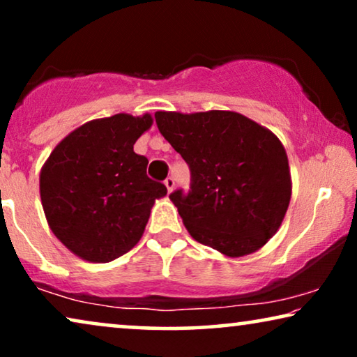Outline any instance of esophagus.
Returning a JSON list of instances; mask_svg holds the SVG:
<instances>
[{"mask_svg":"<svg viewBox=\"0 0 357 357\" xmlns=\"http://www.w3.org/2000/svg\"><path fill=\"white\" fill-rule=\"evenodd\" d=\"M164 185H165V187H167V192L172 193L174 188H175V180L172 177H167V178H165Z\"/></svg>","mask_w":357,"mask_h":357,"instance_id":"34e87169","label":"esophagus"}]
</instances>
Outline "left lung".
Masks as SVG:
<instances>
[{
  "mask_svg": "<svg viewBox=\"0 0 357 357\" xmlns=\"http://www.w3.org/2000/svg\"><path fill=\"white\" fill-rule=\"evenodd\" d=\"M154 116L192 172L190 193L170 195L190 236L229 258L260 250L291 202L289 160L280 138L231 110H159Z\"/></svg>",
  "mask_w": 357,
  "mask_h": 357,
  "instance_id": "obj_1",
  "label": "left lung"
}]
</instances>
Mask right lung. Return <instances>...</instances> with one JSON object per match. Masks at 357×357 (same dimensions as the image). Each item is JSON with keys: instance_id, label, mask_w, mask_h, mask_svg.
Instances as JSON below:
<instances>
[{"instance_id": "obj_1", "label": "right lung", "mask_w": 357, "mask_h": 357, "mask_svg": "<svg viewBox=\"0 0 357 357\" xmlns=\"http://www.w3.org/2000/svg\"><path fill=\"white\" fill-rule=\"evenodd\" d=\"M153 115L116 114L77 126L40 170V199L58 241L76 257L107 263L143 236L155 199L167 188L146 175L148 159L133 146Z\"/></svg>"}]
</instances>
